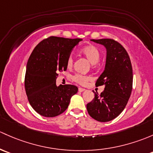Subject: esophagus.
<instances>
[{
	"label": "esophagus",
	"mask_w": 153,
	"mask_h": 153,
	"mask_svg": "<svg viewBox=\"0 0 153 153\" xmlns=\"http://www.w3.org/2000/svg\"><path fill=\"white\" fill-rule=\"evenodd\" d=\"M85 90H86V89H83V88H81V87L78 88V91H79L80 92H82V91H84Z\"/></svg>",
	"instance_id": "esophagus-1"
}]
</instances>
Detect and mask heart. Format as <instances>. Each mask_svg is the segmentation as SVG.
Returning <instances> with one entry per match:
<instances>
[{
    "label": "heart",
    "instance_id": "obj_1",
    "mask_svg": "<svg viewBox=\"0 0 153 153\" xmlns=\"http://www.w3.org/2000/svg\"><path fill=\"white\" fill-rule=\"evenodd\" d=\"M81 53L92 64H97L100 59V52L97 49V48L94 45H89L83 48L81 50ZM67 65L69 68L72 67L73 65V58L72 56H70L67 58ZM90 79H91L90 77L78 73L75 74L72 76V80L80 85H86Z\"/></svg>",
    "mask_w": 153,
    "mask_h": 153
}]
</instances>
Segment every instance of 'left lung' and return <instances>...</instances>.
Returning <instances> with one entry per match:
<instances>
[{"instance_id": "left-lung-1", "label": "left lung", "mask_w": 153, "mask_h": 153, "mask_svg": "<svg viewBox=\"0 0 153 153\" xmlns=\"http://www.w3.org/2000/svg\"><path fill=\"white\" fill-rule=\"evenodd\" d=\"M107 50L105 70L96 81V86H105L99 94L86 105L89 114L98 122H108L125 109L133 89V69L128 53L120 43L112 39H91Z\"/></svg>"}]
</instances>
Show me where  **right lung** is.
Returning <instances> with one entry per match:
<instances>
[{
  "mask_svg": "<svg viewBox=\"0 0 153 153\" xmlns=\"http://www.w3.org/2000/svg\"><path fill=\"white\" fill-rule=\"evenodd\" d=\"M81 39L50 36L32 51L26 66L25 89L29 103L39 114L54 117L66 111L78 87L56 86L59 72L67 70V60Z\"/></svg>",
  "mask_w": 153,
  "mask_h": 153,
  "instance_id": "add662e5",
  "label": "right lung"
}]
</instances>
